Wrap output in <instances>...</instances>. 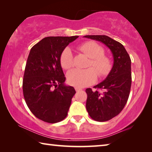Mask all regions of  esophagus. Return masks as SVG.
<instances>
[{"label":"esophagus","mask_w":152,"mask_h":152,"mask_svg":"<svg viewBox=\"0 0 152 152\" xmlns=\"http://www.w3.org/2000/svg\"><path fill=\"white\" fill-rule=\"evenodd\" d=\"M75 90H76V92H78V91H82V88H75Z\"/></svg>","instance_id":"obj_1"}]
</instances>
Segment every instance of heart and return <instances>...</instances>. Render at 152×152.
I'll return each instance as SVG.
<instances>
[{
  "label": "heart",
  "mask_w": 152,
  "mask_h": 152,
  "mask_svg": "<svg viewBox=\"0 0 152 152\" xmlns=\"http://www.w3.org/2000/svg\"><path fill=\"white\" fill-rule=\"evenodd\" d=\"M78 50L91 58L88 62L89 68L86 70L74 69L67 75L68 82L76 88H83L91 85L96 81L97 74L99 78L107 76L112 69L110 59L104 56V50L101 45L95 42H88L78 47ZM60 64L65 70H69L73 66V56L70 48H66L61 53Z\"/></svg>",
  "instance_id": "1"
}]
</instances>
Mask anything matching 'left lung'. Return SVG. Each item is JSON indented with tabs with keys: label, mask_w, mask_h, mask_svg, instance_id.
Returning a JSON list of instances; mask_svg holds the SVG:
<instances>
[{
	"label": "left lung",
	"mask_w": 152,
	"mask_h": 152,
	"mask_svg": "<svg viewBox=\"0 0 152 152\" xmlns=\"http://www.w3.org/2000/svg\"><path fill=\"white\" fill-rule=\"evenodd\" d=\"M84 37L100 42L109 48L113 57V66L107 78L95 88H87L86 108L92 119L104 122L121 112L127 103L132 86L131 59L121 43L107 35H85Z\"/></svg>",
	"instance_id": "left-lung-1"
}]
</instances>
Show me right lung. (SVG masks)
Segmentation results:
<instances>
[{
    "label": "right lung",
    "mask_w": 152,
    "mask_h": 152,
    "mask_svg": "<svg viewBox=\"0 0 152 152\" xmlns=\"http://www.w3.org/2000/svg\"><path fill=\"white\" fill-rule=\"evenodd\" d=\"M78 36L47 37L31 49L25 66L23 91L27 107L43 121L55 123L65 119L74 87L64 84L60 56L64 49Z\"/></svg>",
    "instance_id": "1"
}]
</instances>
